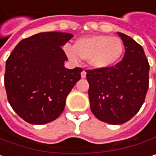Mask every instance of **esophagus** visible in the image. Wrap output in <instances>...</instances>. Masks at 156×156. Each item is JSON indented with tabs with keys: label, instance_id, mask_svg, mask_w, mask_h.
<instances>
[{
	"label": "esophagus",
	"instance_id": "34e87169",
	"mask_svg": "<svg viewBox=\"0 0 156 156\" xmlns=\"http://www.w3.org/2000/svg\"><path fill=\"white\" fill-rule=\"evenodd\" d=\"M81 76H82V78H85L86 77V72L84 70L81 73Z\"/></svg>",
	"mask_w": 156,
	"mask_h": 156
}]
</instances>
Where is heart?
<instances>
[{
  "label": "heart",
  "instance_id": "b5f03b06",
  "mask_svg": "<svg viewBox=\"0 0 156 156\" xmlns=\"http://www.w3.org/2000/svg\"><path fill=\"white\" fill-rule=\"evenodd\" d=\"M65 50L73 62L81 58L88 61L93 68L105 69L119 62L124 52V45L118 37L97 35L80 38L73 48L67 46Z\"/></svg>",
  "mask_w": 156,
  "mask_h": 156
}]
</instances>
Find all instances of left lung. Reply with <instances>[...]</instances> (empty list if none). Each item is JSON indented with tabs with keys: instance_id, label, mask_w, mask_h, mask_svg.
I'll list each match as a JSON object with an SVG mask.
<instances>
[{
	"instance_id": "left-lung-1",
	"label": "left lung",
	"mask_w": 156,
	"mask_h": 156,
	"mask_svg": "<svg viewBox=\"0 0 156 156\" xmlns=\"http://www.w3.org/2000/svg\"><path fill=\"white\" fill-rule=\"evenodd\" d=\"M125 46L123 59L114 66L86 70L89 100L94 116L111 125L124 124L142 107L149 85V64L143 48L118 33Z\"/></svg>"
}]
</instances>
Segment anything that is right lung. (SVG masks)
Listing matches in <instances>:
<instances>
[{"mask_svg": "<svg viewBox=\"0 0 156 156\" xmlns=\"http://www.w3.org/2000/svg\"><path fill=\"white\" fill-rule=\"evenodd\" d=\"M73 35L43 32L22 39L6 61L4 85L13 110L26 122L47 124L57 119L83 69H67L62 46Z\"/></svg>", "mask_w": 156, "mask_h": 156, "instance_id": "add662e5", "label": "right lung"}]
</instances>
